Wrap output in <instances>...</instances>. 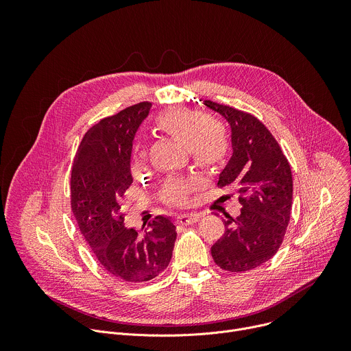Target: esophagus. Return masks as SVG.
Returning <instances> with one entry per match:
<instances>
[{
  "label": "esophagus",
  "instance_id": "esophagus-1",
  "mask_svg": "<svg viewBox=\"0 0 351 351\" xmlns=\"http://www.w3.org/2000/svg\"><path fill=\"white\" fill-rule=\"evenodd\" d=\"M199 218H202V215L197 214V213H191V214H183V215H179L176 218V221L179 223H183V225H189V223H194L197 222Z\"/></svg>",
  "mask_w": 351,
  "mask_h": 351
}]
</instances>
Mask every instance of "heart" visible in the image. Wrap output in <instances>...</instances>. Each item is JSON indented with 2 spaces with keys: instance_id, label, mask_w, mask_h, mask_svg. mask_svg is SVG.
Returning a JSON list of instances; mask_svg holds the SVG:
<instances>
[{
  "instance_id": "1",
  "label": "heart",
  "mask_w": 351,
  "mask_h": 351,
  "mask_svg": "<svg viewBox=\"0 0 351 351\" xmlns=\"http://www.w3.org/2000/svg\"><path fill=\"white\" fill-rule=\"evenodd\" d=\"M160 125L173 137L190 147L194 162L199 167L219 165L228 154V137L223 130L213 126V119L199 111L176 108L160 118ZM193 184L173 182L169 193L176 199H184Z\"/></svg>"
}]
</instances>
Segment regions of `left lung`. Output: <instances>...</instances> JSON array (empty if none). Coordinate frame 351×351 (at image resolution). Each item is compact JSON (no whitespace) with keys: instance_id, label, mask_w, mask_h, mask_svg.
<instances>
[{"instance_id":"1","label":"left lung","mask_w":351,"mask_h":351,"mask_svg":"<svg viewBox=\"0 0 351 351\" xmlns=\"http://www.w3.org/2000/svg\"><path fill=\"white\" fill-rule=\"evenodd\" d=\"M204 106L230 126L232 157L219 173L218 186H233L240 215L223 221L225 232L211 247L218 267L245 272L271 260L279 250L290 221L293 178L282 149L254 115L206 99Z\"/></svg>"}]
</instances>
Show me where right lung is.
Here are the masks:
<instances>
[{"instance_id":"add662e5","label":"right lung","mask_w":351,"mask_h":351,"mask_svg":"<svg viewBox=\"0 0 351 351\" xmlns=\"http://www.w3.org/2000/svg\"><path fill=\"white\" fill-rule=\"evenodd\" d=\"M152 104L138 103L95 123L73 160L72 211L98 263L112 276L138 283L158 276L172 258L176 226L157 217L148 230L126 228L121 199L133 182L130 157L134 134Z\"/></svg>"}]
</instances>
